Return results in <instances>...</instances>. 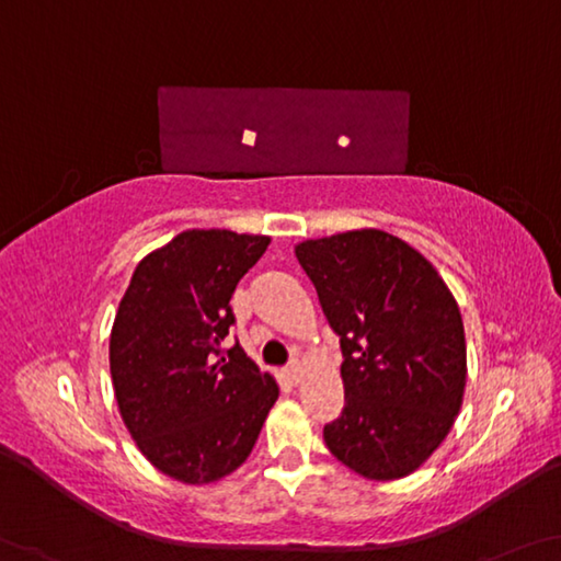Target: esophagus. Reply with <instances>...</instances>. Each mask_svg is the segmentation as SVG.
Listing matches in <instances>:
<instances>
[{"label":"esophagus","instance_id":"esophagus-1","mask_svg":"<svg viewBox=\"0 0 561 561\" xmlns=\"http://www.w3.org/2000/svg\"><path fill=\"white\" fill-rule=\"evenodd\" d=\"M284 371H287V377L291 381H299V377H301V362L295 357V359L287 364V369H284Z\"/></svg>","mask_w":561,"mask_h":561}]
</instances>
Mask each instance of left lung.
<instances>
[{
	"instance_id": "1",
	"label": "left lung",
	"mask_w": 561,
	"mask_h": 561,
	"mask_svg": "<svg viewBox=\"0 0 561 561\" xmlns=\"http://www.w3.org/2000/svg\"><path fill=\"white\" fill-rule=\"evenodd\" d=\"M342 346L344 409L332 455L367 479L412 474L447 437L467 381L455 297L416 249L379 229L297 247Z\"/></svg>"
}]
</instances>
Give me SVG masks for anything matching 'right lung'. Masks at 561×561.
<instances>
[{
    "mask_svg": "<svg viewBox=\"0 0 561 561\" xmlns=\"http://www.w3.org/2000/svg\"><path fill=\"white\" fill-rule=\"evenodd\" d=\"M270 237L190 229L137 264L110 340L122 420L152 465L184 484L232 474L252 451L279 387L234 344L237 282Z\"/></svg>",
    "mask_w": 561,
    "mask_h": 561,
    "instance_id": "add662e5",
    "label": "right lung"
}]
</instances>
